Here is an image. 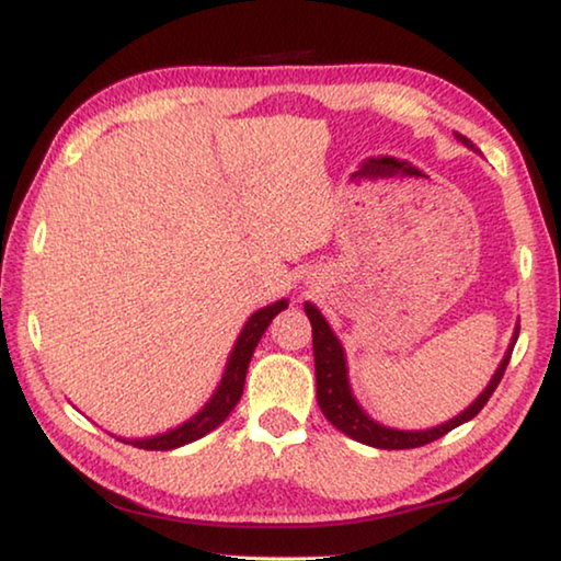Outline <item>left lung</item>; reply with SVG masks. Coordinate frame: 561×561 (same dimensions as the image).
<instances>
[{
    "instance_id": "left-lung-1",
    "label": "left lung",
    "mask_w": 561,
    "mask_h": 561,
    "mask_svg": "<svg viewBox=\"0 0 561 561\" xmlns=\"http://www.w3.org/2000/svg\"><path fill=\"white\" fill-rule=\"evenodd\" d=\"M455 138H458L462 146H468L470 150H474L470 140L460 136V133H455ZM304 311H307V317L311 321V339H314L317 401H319L321 413L327 415V421L334 425V428H339L341 433L348 435V438H354V440L364 443V445H371V448H381V450L421 448V445H428L433 440H438V438H443L445 433L458 428V425L472 421V417L482 411V405L490 401V396L495 393V388L502 381V376H505V368L510 364L512 348H515L517 336H519V324H517L515 331H512V339H510V346L505 351V356H502L497 371L492 374L490 383L485 386V391L474 398V401L468 408H465L462 413H458L455 417H450V421H445L440 425H433V428H425V431H398V428H391V425H383V423L374 421V417L368 415L364 408H360L354 391H351L346 351H344V346H341L339 336L334 334V331H331L329 321L314 307V304H311V301L304 304Z\"/></svg>"
}]
</instances>
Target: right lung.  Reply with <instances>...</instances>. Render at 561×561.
<instances>
[{
    "label": "right lung",
    "mask_w": 561,
    "mask_h": 561,
    "mask_svg": "<svg viewBox=\"0 0 561 561\" xmlns=\"http://www.w3.org/2000/svg\"><path fill=\"white\" fill-rule=\"evenodd\" d=\"M287 307H289V299H279L257 309L250 319L244 321L240 336H237L230 356H227L220 383H217L215 393L207 398V403L195 415H190L185 423H180L165 433L150 435V438H118V440L140 450H175V448H183L187 443L201 440L203 435H207L210 431H215L217 425L225 423V417L232 413V408L242 398L247 366H250L254 348H257L262 334L272 324V319Z\"/></svg>",
    "instance_id": "right-lung-1"
}]
</instances>
